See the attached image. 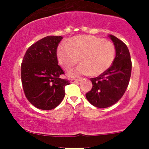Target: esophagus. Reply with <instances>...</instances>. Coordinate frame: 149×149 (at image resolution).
Returning a JSON list of instances; mask_svg holds the SVG:
<instances>
[{
  "label": "esophagus",
  "instance_id": "34e87169",
  "mask_svg": "<svg viewBox=\"0 0 149 149\" xmlns=\"http://www.w3.org/2000/svg\"><path fill=\"white\" fill-rule=\"evenodd\" d=\"M82 79H71V83H77V82H79Z\"/></svg>",
  "mask_w": 149,
  "mask_h": 149
}]
</instances>
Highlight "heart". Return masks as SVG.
Masks as SVG:
<instances>
[{"mask_svg":"<svg viewBox=\"0 0 149 149\" xmlns=\"http://www.w3.org/2000/svg\"><path fill=\"white\" fill-rule=\"evenodd\" d=\"M115 54L116 47L113 42L88 35L74 37L69 44H61L57 49L58 62L66 70L71 69L80 58L81 64L69 71L70 77L100 76L111 67Z\"/></svg>","mask_w":149,"mask_h":149,"instance_id":"b5f03b06","label":"heart"}]
</instances>
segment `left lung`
<instances>
[{
  "label": "left lung",
  "instance_id": "8db88e82",
  "mask_svg": "<svg viewBox=\"0 0 149 149\" xmlns=\"http://www.w3.org/2000/svg\"><path fill=\"white\" fill-rule=\"evenodd\" d=\"M116 47V57L107 71L90 78L92 88L86 93L87 100L94 107L104 109L116 104L123 96L129 84L132 61L129 49L122 40L109 35Z\"/></svg>",
  "mask_w": 149,
  "mask_h": 149
}]
</instances>
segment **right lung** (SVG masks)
Segmentation results:
<instances>
[{
	"label": "right lung",
	"mask_w": 149,
	"mask_h": 149,
	"mask_svg": "<svg viewBox=\"0 0 149 149\" xmlns=\"http://www.w3.org/2000/svg\"><path fill=\"white\" fill-rule=\"evenodd\" d=\"M63 38L49 36L29 47L21 66V78L25 96L35 107L51 110L61 103L65 86L64 72L58 65L57 49Z\"/></svg>",
	"instance_id": "right-lung-1"
}]
</instances>
